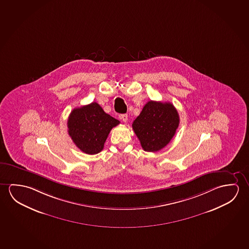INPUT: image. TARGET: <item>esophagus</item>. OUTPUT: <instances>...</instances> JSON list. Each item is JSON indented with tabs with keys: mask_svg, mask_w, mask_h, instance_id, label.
<instances>
[{
	"mask_svg": "<svg viewBox=\"0 0 249 249\" xmlns=\"http://www.w3.org/2000/svg\"><path fill=\"white\" fill-rule=\"evenodd\" d=\"M119 118L122 120L123 122L126 123L128 121V115L127 114H121L119 116Z\"/></svg>",
	"mask_w": 249,
	"mask_h": 249,
	"instance_id": "esophagus-1",
	"label": "esophagus"
}]
</instances>
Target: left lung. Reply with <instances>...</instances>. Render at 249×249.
<instances>
[{"label": "left lung", "mask_w": 249, "mask_h": 249, "mask_svg": "<svg viewBox=\"0 0 249 249\" xmlns=\"http://www.w3.org/2000/svg\"><path fill=\"white\" fill-rule=\"evenodd\" d=\"M179 125V115L171 103L150 100L135 119L132 128L143 150L155 152L170 142Z\"/></svg>", "instance_id": "1"}]
</instances>
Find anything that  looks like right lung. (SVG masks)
<instances>
[{
	"label": "right lung",
	"mask_w": 249,
	"mask_h": 249,
	"mask_svg": "<svg viewBox=\"0 0 249 249\" xmlns=\"http://www.w3.org/2000/svg\"><path fill=\"white\" fill-rule=\"evenodd\" d=\"M118 119L106 113L98 103L75 108L67 120L68 134L84 153L98 154L104 148L107 137Z\"/></svg>",
	"instance_id": "obj_1"
}]
</instances>
